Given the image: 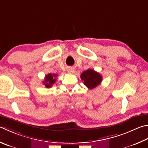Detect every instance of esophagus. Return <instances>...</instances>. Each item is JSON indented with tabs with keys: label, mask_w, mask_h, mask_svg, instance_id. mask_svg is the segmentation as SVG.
I'll list each match as a JSON object with an SVG mask.
<instances>
[{
	"label": "esophagus",
	"mask_w": 148,
	"mask_h": 148,
	"mask_svg": "<svg viewBox=\"0 0 148 148\" xmlns=\"http://www.w3.org/2000/svg\"><path fill=\"white\" fill-rule=\"evenodd\" d=\"M74 72V69H72V68H70L68 69V72L69 73H73Z\"/></svg>",
	"instance_id": "34e87169"
}]
</instances>
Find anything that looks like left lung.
Masks as SVG:
<instances>
[{"instance_id":"obj_1","label":"left lung","mask_w":148,"mask_h":148,"mask_svg":"<svg viewBox=\"0 0 148 148\" xmlns=\"http://www.w3.org/2000/svg\"><path fill=\"white\" fill-rule=\"evenodd\" d=\"M80 76L84 83V85L90 89H92L97 87L102 81L101 74L92 69H88L83 72Z\"/></svg>"}]
</instances>
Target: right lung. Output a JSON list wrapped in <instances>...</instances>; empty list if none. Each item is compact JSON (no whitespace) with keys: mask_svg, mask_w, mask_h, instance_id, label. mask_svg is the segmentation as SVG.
<instances>
[{"mask_svg":"<svg viewBox=\"0 0 148 148\" xmlns=\"http://www.w3.org/2000/svg\"><path fill=\"white\" fill-rule=\"evenodd\" d=\"M56 76H57V74H52L49 73L45 76V80L42 83H43V85H45L47 88H50L56 82V79L55 78Z\"/></svg>","mask_w":148,"mask_h":148,"instance_id":"1","label":"right lung"}]
</instances>
